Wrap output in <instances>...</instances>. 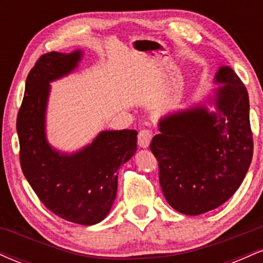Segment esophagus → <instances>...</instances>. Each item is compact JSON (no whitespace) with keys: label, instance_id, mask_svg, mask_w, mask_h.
I'll list each match as a JSON object with an SVG mask.
<instances>
[{"label":"esophagus","instance_id":"34e87169","mask_svg":"<svg viewBox=\"0 0 263 263\" xmlns=\"http://www.w3.org/2000/svg\"><path fill=\"white\" fill-rule=\"evenodd\" d=\"M152 137L153 134L151 129H141V131L138 132V146H140L141 148H147V147L149 146L151 141H152Z\"/></svg>","mask_w":263,"mask_h":263}]
</instances>
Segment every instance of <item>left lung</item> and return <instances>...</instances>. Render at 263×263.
Instances as JSON below:
<instances>
[{
	"mask_svg": "<svg viewBox=\"0 0 263 263\" xmlns=\"http://www.w3.org/2000/svg\"><path fill=\"white\" fill-rule=\"evenodd\" d=\"M213 101L216 112L197 105L159 120L151 142L159 184L168 204L200 215L224 204L242 183L252 161L249 93L230 66H221Z\"/></svg>",
	"mask_w": 263,
	"mask_h": 263,
	"instance_id": "obj_1",
	"label": "left lung"
}]
</instances>
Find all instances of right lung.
I'll return each mask as SVG.
<instances>
[{
  "mask_svg": "<svg viewBox=\"0 0 263 263\" xmlns=\"http://www.w3.org/2000/svg\"><path fill=\"white\" fill-rule=\"evenodd\" d=\"M83 58L73 53L43 54L29 71L17 116L21 168L39 200L59 218L95 225L112 206L117 170L137 149V131H101L75 153L54 149L45 136V111L53 80L74 70Z\"/></svg>",
  "mask_w": 263,
  "mask_h": 263,
  "instance_id": "1",
  "label": "right lung"
}]
</instances>
